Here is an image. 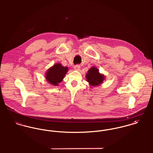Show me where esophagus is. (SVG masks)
Masks as SVG:
<instances>
[{"mask_svg": "<svg viewBox=\"0 0 153 153\" xmlns=\"http://www.w3.org/2000/svg\"><path fill=\"white\" fill-rule=\"evenodd\" d=\"M80 68H81V66L79 65H76L74 66V69L76 71H79L80 69Z\"/></svg>", "mask_w": 153, "mask_h": 153, "instance_id": "34e87169", "label": "esophagus"}]
</instances>
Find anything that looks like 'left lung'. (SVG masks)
<instances>
[{
    "mask_svg": "<svg viewBox=\"0 0 153 153\" xmlns=\"http://www.w3.org/2000/svg\"><path fill=\"white\" fill-rule=\"evenodd\" d=\"M85 77L91 87L98 86L101 84H102L105 79L104 74H100L98 68L94 66L88 70Z\"/></svg>",
    "mask_w": 153,
    "mask_h": 153,
    "instance_id": "obj_1",
    "label": "left lung"
}]
</instances>
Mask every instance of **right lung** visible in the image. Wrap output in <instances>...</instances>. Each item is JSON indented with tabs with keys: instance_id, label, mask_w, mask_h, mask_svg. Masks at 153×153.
I'll use <instances>...</instances> for the list:
<instances>
[{
	"instance_id": "add662e5",
	"label": "right lung",
	"mask_w": 153,
	"mask_h": 153,
	"mask_svg": "<svg viewBox=\"0 0 153 153\" xmlns=\"http://www.w3.org/2000/svg\"><path fill=\"white\" fill-rule=\"evenodd\" d=\"M68 71V67L63 66L60 63H57L48 69L45 74V78L50 84L58 86L62 81Z\"/></svg>"
}]
</instances>
